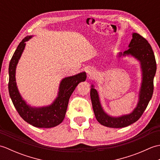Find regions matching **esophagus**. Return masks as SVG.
<instances>
[{
	"label": "esophagus",
	"mask_w": 160,
	"mask_h": 160,
	"mask_svg": "<svg viewBox=\"0 0 160 160\" xmlns=\"http://www.w3.org/2000/svg\"><path fill=\"white\" fill-rule=\"evenodd\" d=\"M87 73L89 74L90 76H92L95 73V72H94V71H93V70H92V69H89V70H88V71H87Z\"/></svg>",
	"instance_id": "34e87169"
}]
</instances>
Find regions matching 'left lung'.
Segmentation results:
<instances>
[{"label": "left lung", "mask_w": 160, "mask_h": 160, "mask_svg": "<svg viewBox=\"0 0 160 160\" xmlns=\"http://www.w3.org/2000/svg\"><path fill=\"white\" fill-rule=\"evenodd\" d=\"M129 49L123 53V56L131 55L140 60L142 69V83L140 89V100L137 107L131 114L121 117H110L104 112L99 100L97 91L92 85L90 96L95 116L100 124L111 128L127 127L138 121L147 108L153 93V79L157 64L155 58L150 44L143 36L138 33H132V38L129 44ZM122 53H120V56Z\"/></svg>", "instance_id": "left-lung-1"}]
</instances>
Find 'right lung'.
<instances>
[{"mask_svg":"<svg viewBox=\"0 0 160 160\" xmlns=\"http://www.w3.org/2000/svg\"><path fill=\"white\" fill-rule=\"evenodd\" d=\"M31 38L27 36L20 42L12 58L9 66L8 89L13 106L20 116L33 127L38 128H52L60 124L65 117L69 100L77 85L87 78L85 72L64 78L59 88L58 97L49 107L32 108L27 105L18 92L16 87V67L25 47V42Z\"/></svg>","mask_w":160,"mask_h":160,"instance_id":"1","label":"right lung"}]
</instances>
